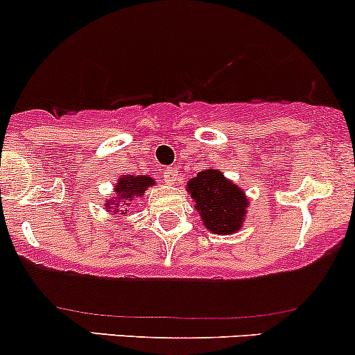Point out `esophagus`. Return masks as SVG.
<instances>
[{
  "label": "esophagus",
  "mask_w": 355,
  "mask_h": 355,
  "mask_svg": "<svg viewBox=\"0 0 355 355\" xmlns=\"http://www.w3.org/2000/svg\"><path fill=\"white\" fill-rule=\"evenodd\" d=\"M162 176H164V181H166L167 184L173 186L174 182L178 181V171L174 169V167H166L162 173Z\"/></svg>",
  "instance_id": "34e87169"
}]
</instances>
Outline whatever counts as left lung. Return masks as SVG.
<instances>
[{
	"instance_id": "obj_1",
	"label": "left lung",
	"mask_w": 355,
	"mask_h": 355,
	"mask_svg": "<svg viewBox=\"0 0 355 355\" xmlns=\"http://www.w3.org/2000/svg\"><path fill=\"white\" fill-rule=\"evenodd\" d=\"M196 211L205 227L218 236H229L243 229L250 198L243 188L224 176L218 169L200 171L186 182Z\"/></svg>"
}]
</instances>
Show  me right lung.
Segmentation results:
<instances>
[{
	"label": "right lung",
	"instance_id": "right-lung-1",
	"mask_svg": "<svg viewBox=\"0 0 355 355\" xmlns=\"http://www.w3.org/2000/svg\"><path fill=\"white\" fill-rule=\"evenodd\" d=\"M155 184L148 176H135V174H123L114 184V196L105 202V210L111 215H126V208L131 207L137 198H141L148 188Z\"/></svg>",
	"mask_w": 355,
	"mask_h": 355
}]
</instances>
